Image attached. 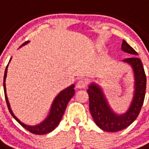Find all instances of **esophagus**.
I'll use <instances>...</instances> for the list:
<instances>
[{
  "label": "esophagus",
  "mask_w": 149,
  "mask_h": 149,
  "mask_svg": "<svg viewBox=\"0 0 149 149\" xmlns=\"http://www.w3.org/2000/svg\"><path fill=\"white\" fill-rule=\"evenodd\" d=\"M87 84V81L86 79H79L78 82H77V85H76V87L79 88V89H83V88L86 87V86Z\"/></svg>",
  "instance_id": "obj_1"
}]
</instances>
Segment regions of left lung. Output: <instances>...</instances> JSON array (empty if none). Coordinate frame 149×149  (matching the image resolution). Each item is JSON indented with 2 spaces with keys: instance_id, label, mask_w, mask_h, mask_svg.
<instances>
[{
  "instance_id": "obj_1",
  "label": "left lung",
  "mask_w": 149,
  "mask_h": 149,
  "mask_svg": "<svg viewBox=\"0 0 149 149\" xmlns=\"http://www.w3.org/2000/svg\"><path fill=\"white\" fill-rule=\"evenodd\" d=\"M121 50L129 53L131 57L123 59L132 67L134 73V95L130 108L126 113L118 115L113 111L107 102L102 89L95 83L89 86L90 111L94 122L101 130L106 132H118L125 129L136 119L144 103L146 90V75L141 60L136 55L137 52L123 40Z\"/></svg>"
}]
</instances>
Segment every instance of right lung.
<instances>
[{
	"label": "right lung",
	"instance_id": "obj_1",
	"mask_svg": "<svg viewBox=\"0 0 149 149\" xmlns=\"http://www.w3.org/2000/svg\"><path fill=\"white\" fill-rule=\"evenodd\" d=\"M29 42V41H27L25 43H24L22 44V46L27 44ZM8 66V64L7 67L5 68V75H4V91H5V100H6V103H7L8 108V110L10 112L12 116L24 129H26L28 131H29L31 133H33V134L43 135V134H46V133H48V132H51L52 131H53L56 127L58 126V125L59 124V122H60V120L62 119V117L63 115L64 112H65V109L67 108V104H68L70 98L73 97L74 94L75 93L74 92V85L73 84V85H71L69 87L66 88L65 90L62 91L55 97V98L53 101V103H52L51 109H50L49 114L45 120H43V121H42L39 125H32V126L31 125H27L21 122L14 115V113H13V111H12V109L10 108V105H9L8 100L7 94H6V87H5V79H6V75H7Z\"/></svg>",
	"mask_w": 149,
	"mask_h": 149
}]
</instances>
